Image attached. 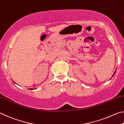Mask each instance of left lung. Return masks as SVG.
<instances>
[{
  "instance_id": "left-lung-1",
  "label": "left lung",
  "mask_w": 124,
  "mask_h": 124,
  "mask_svg": "<svg viewBox=\"0 0 124 124\" xmlns=\"http://www.w3.org/2000/svg\"><path fill=\"white\" fill-rule=\"evenodd\" d=\"M115 72H114V74H113V75H114V74H115Z\"/></svg>"
}]
</instances>
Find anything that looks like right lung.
<instances>
[{"instance_id": "right-lung-1", "label": "right lung", "mask_w": 124, "mask_h": 124, "mask_svg": "<svg viewBox=\"0 0 124 124\" xmlns=\"http://www.w3.org/2000/svg\"><path fill=\"white\" fill-rule=\"evenodd\" d=\"M14 83H15V82H14ZM28 90H33V89H32V88H28Z\"/></svg>"}]
</instances>
